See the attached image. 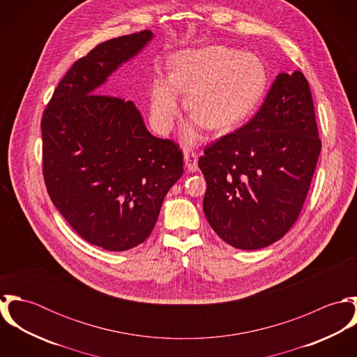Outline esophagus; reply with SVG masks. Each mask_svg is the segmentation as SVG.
<instances>
[{
  "mask_svg": "<svg viewBox=\"0 0 357 357\" xmlns=\"http://www.w3.org/2000/svg\"><path fill=\"white\" fill-rule=\"evenodd\" d=\"M184 163L188 172H197L198 170V153L195 151H185L184 153Z\"/></svg>",
  "mask_w": 357,
  "mask_h": 357,
  "instance_id": "obj_1",
  "label": "esophagus"
}]
</instances>
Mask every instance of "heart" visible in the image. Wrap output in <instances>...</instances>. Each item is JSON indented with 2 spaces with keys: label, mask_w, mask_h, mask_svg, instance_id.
Instances as JSON below:
<instances>
[{
  "label": "heart",
  "mask_w": 357,
  "mask_h": 357,
  "mask_svg": "<svg viewBox=\"0 0 357 357\" xmlns=\"http://www.w3.org/2000/svg\"><path fill=\"white\" fill-rule=\"evenodd\" d=\"M266 82V68L255 53L221 45L178 52L169 63L167 78L156 77L151 84V122L167 133L178 115V93H187L185 108L192 118L184 139L192 143L201 125L227 130L243 122L264 96Z\"/></svg>",
  "instance_id": "1"
}]
</instances>
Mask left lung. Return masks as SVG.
I'll return each instance as SVG.
<instances>
[{"label": "left lung", "instance_id": "obj_1", "mask_svg": "<svg viewBox=\"0 0 357 357\" xmlns=\"http://www.w3.org/2000/svg\"><path fill=\"white\" fill-rule=\"evenodd\" d=\"M320 150L304 74L280 73L255 116L199 158L210 227L242 250L283 238L305 202Z\"/></svg>", "mask_w": 357, "mask_h": 357}]
</instances>
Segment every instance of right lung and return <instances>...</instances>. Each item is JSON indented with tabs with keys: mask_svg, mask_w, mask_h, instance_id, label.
Masks as SVG:
<instances>
[{
	"mask_svg": "<svg viewBox=\"0 0 357 357\" xmlns=\"http://www.w3.org/2000/svg\"><path fill=\"white\" fill-rule=\"evenodd\" d=\"M153 31L108 40L61 78L43 121V173L52 202L91 245L125 252L153 232L160 206L183 174V153L153 136L135 102L100 95Z\"/></svg>",
	"mask_w": 357,
	"mask_h": 357,
	"instance_id": "add662e5",
	"label": "right lung"
}]
</instances>
